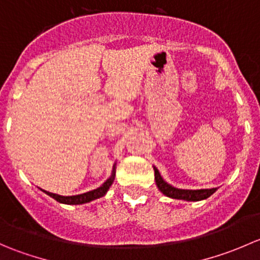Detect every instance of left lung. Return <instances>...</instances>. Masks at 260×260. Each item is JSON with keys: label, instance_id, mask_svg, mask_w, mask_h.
Here are the masks:
<instances>
[{"label": "left lung", "instance_id": "obj_1", "mask_svg": "<svg viewBox=\"0 0 260 260\" xmlns=\"http://www.w3.org/2000/svg\"><path fill=\"white\" fill-rule=\"evenodd\" d=\"M154 180H156V185L161 192H164L169 198L177 199V200L200 201L204 200V199H208L209 196H211L216 191V187L205 188V190H181V188L172 187L171 185L165 182L156 167H154Z\"/></svg>", "mask_w": 260, "mask_h": 260}]
</instances>
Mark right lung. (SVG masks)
I'll use <instances>...</instances> for the list:
<instances>
[{
    "label": "right lung",
    "instance_id": "obj_1",
    "mask_svg": "<svg viewBox=\"0 0 260 260\" xmlns=\"http://www.w3.org/2000/svg\"><path fill=\"white\" fill-rule=\"evenodd\" d=\"M114 180V170H113V174H112L111 179L107 180L101 187H98L96 190L93 191H89V192L85 193H81V195H75V196H61V195H56V193H52V192H48V191L43 190L44 192L48 193L49 196H51L52 199H55L56 201L61 204H68V205H79V204H85L89 203V201H93L95 199L102 198V196L106 195V192L108 191V188L111 187V185L113 183Z\"/></svg>",
    "mask_w": 260,
    "mask_h": 260
}]
</instances>
